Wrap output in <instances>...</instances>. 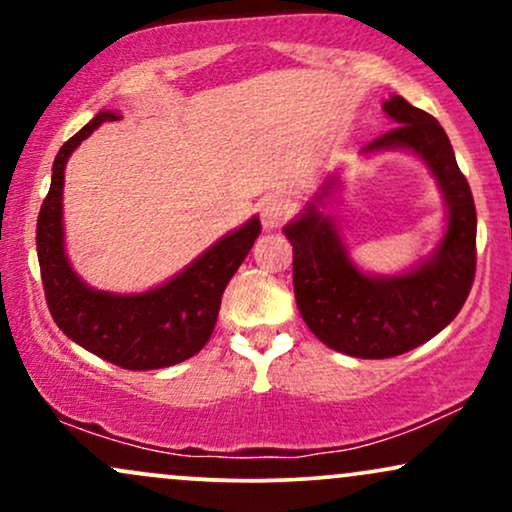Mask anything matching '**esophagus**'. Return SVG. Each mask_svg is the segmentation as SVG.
Here are the masks:
<instances>
[{"label": "esophagus", "mask_w": 512, "mask_h": 512, "mask_svg": "<svg viewBox=\"0 0 512 512\" xmlns=\"http://www.w3.org/2000/svg\"><path fill=\"white\" fill-rule=\"evenodd\" d=\"M286 216H289V204L284 199H264L260 219L267 231H276L286 221Z\"/></svg>", "instance_id": "1"}]
</instances>
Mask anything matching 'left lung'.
<instances>
[{"label":"left lung","instance_id":"obj_1","mask_svg":"<svg viewBox=\"0 0 512 512\" xmlns=\"http://www.w3.org/2000/svg\"><path fill=\"white\" fill-rule=\"evenodd\" d=\"M383 110L397 127L363 146L361 156L407 151L424 163L445 204L436 248L395 274L358 267L332 214L344 187L339 173L327 175L284 226L305 325L322 344L354 358L399 356L436 337L467 301L477 264V209L445 129L395 93Z\"/></svg>","mask_w":512,"mask_h":512}]
</instances>
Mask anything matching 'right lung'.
Masks as SVG:
<instances>
[{
    "mask_svg": "<svg viewBox=\"0 0 512 512\" xmlns=\"http://www.w3.org/2000/svg\"><path fill=\"white\" fill-rule=\"evenodd\" d=\"M113 120H120L117 110H101L62 146L52 163L50 192L35 231L45 298L57 327L103 361L127 370L168 368L195 356L209 342L226 284L248 257L262 226L252 216L154 289L117 293L88 286L67 255L64 168L76 146Z\"/></svg>",
    "mask_w": 512,
    "mask_h": 512,
    "instance_id": "add662e5",
    "label": "right lung"
}]
</instances>
